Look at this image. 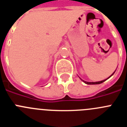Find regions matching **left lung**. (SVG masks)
<instances>
[{
    "label": "left lung",
    "mask_w": 127,
    "mask_h": 127,
    "mask_svg": "<svg viewBox=\"0 0 127 127\" xmlns=\"http://www.w3.org/2000/svg\"><path fill=\"white\" fill-rule=\"evenodd\" d=\"M113 73V74H114ZM113 74L111 75V76H112L113 75ZM111 76H110V77H111ZM110 77H109L108 78H109ZM108 78H107V79H108ZM107 79H104V80H102V81H98V82H87V81H84V80H83V79H81L82 81H83L84 82V83H85L86 84H87V85H98V84H100V83H102L103 82H104L105 81H106L107 80Z\"/></svg>",
    "instance_id": "1"
}]
</instances>
